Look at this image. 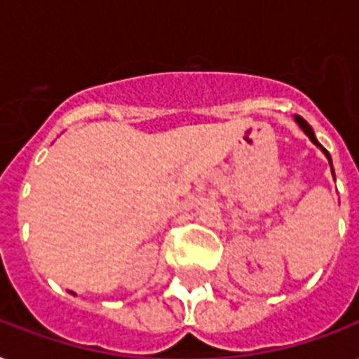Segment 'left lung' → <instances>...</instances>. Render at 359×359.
Listing matches in <instances>:
<instances>
[{
  "label": "left lung",
  "instance_id": "8db88e82",
  "mask_svg": "<svg viewBox=\"0 0 359 359\" xmlns=\"http://www.w3.org/2000/svg\"><path fill=\"white\" fill-rule=\"evenodd\" d=\"M296 123L300 124L302 130H304V132H306V134L309 135V140H311L313 143H315V145H318V147H320V149H323V145L318 143L317 137H315V134H313V128H311V126H309V124L306 123V121L302 119V117H296ZM323 152H324V154H326V158H328V160H330V165H332V158H330V152L326 151V149H323ZM332 173H334V168H332Z\"/></svg>",
  "mask_w": 359,
  "mask_h": 359
}]
</instances>
